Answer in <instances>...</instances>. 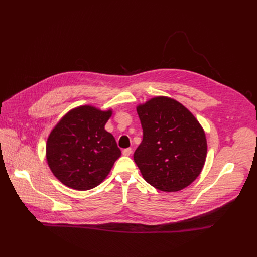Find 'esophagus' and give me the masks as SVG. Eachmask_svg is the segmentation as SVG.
<instances>
[{
  "label": "esophagus",
  "instance_id": "obj_1",
  "mask_svg": "<svg viewBox=\"0 0 257 257\" xmlns=\"http://www.w3.org/2000/svg\"><path fill=\"white\" fill-rule=\"evenodd\" d=\"M131 153H132V149H131V148H128V149H125V150L123 151V155H124V156H130Z\"/></svg>",
  "mask_w": 257,
  "mask_h": 257
}]
</instances>
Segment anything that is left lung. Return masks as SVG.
<instances>
[{
  "label": "left lung",
  "mask_w": 257,
  "mask_h": 257,
  "mask_svg": "<svg viewBox=\"0 0 257 257\" xmlns=\"http://www.w3.org/2000/svg\"><path fill=\"white\" fill-rule=\"evenodd\" d=\"M143 142L133 159L144 179L159 191L172 193L192 184L207 155L203 127L180 102L157 96L137 106Z\"/></svg>",
  "instance_id": "left-lung-1"
}]
</instances>
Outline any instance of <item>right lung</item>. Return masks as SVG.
Masks as SVG:
<instances>
[{"instance_id":"add662e5","label":"right lung","mask_w":257,"mask_h":257,"mask_svg":"<svg viewBox=\"0 0 257 257\" xmlns=\"http://www.w3.org/2000/svg\"><path fill=\"white\" fill-rule=\"evenodd\" d=\"M112 109L81 105L67 111L46 144L48 166L62 184L88 191L102 183L120 156L115 139L105 130Z\"/></svg>"}]
</instances>
